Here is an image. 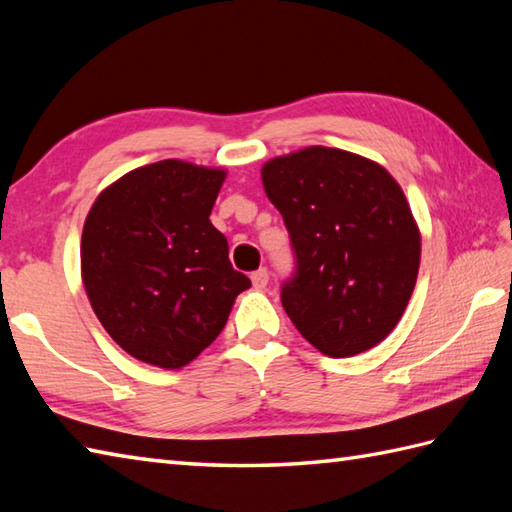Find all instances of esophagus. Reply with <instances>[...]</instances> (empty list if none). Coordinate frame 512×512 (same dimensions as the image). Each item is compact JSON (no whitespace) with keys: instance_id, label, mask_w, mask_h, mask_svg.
<instances>
[{"instance_id":"esophagus-1","label":"esophagus","mask_w":512,"mask_h":512,"mask_svg":"<svg viewBox=\"0 0 512 512\" xmlns=\"http://www.w3.org/2000/svg\"><path fill=\"white\" fill-rule=\"evenodd\" d=\"M250 281H253V286H255V288L264 290V288L268 286V270H266V268H259V270H255V273L250 275Z\"/></svg>"}]
</instances>
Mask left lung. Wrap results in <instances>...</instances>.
Segmentation results:
<instances>
[{
	"instance_id": "1",
	"label": "left lung",
	"mask_w": 512,
	"mask_h": 512,
	"mask_svg": "<svg viewBox=\"0 0 512 512\" xmlns=\"http://www.w3.org/2000/svg\"><path fill=\"white\" fill-rule=\"evenodd\" d=\"M290 233L295 275L281 303L332 358L361 354L396 328L416 286L420 233L400 184L363 156L308 147L262 169Z\"/></svg>"
}]
</instances>
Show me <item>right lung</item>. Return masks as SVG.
Here are the masks:
<instances>
[{"instance_id":"right-lung-1","label":"right lung","mask_w":512,"mask_h":512,"mask_svg":"<svg viewBox=\"0 0 512 512\" xmlns=\"http://www.w3.org/2000/svg\"><path fill=\"white\" fill-rule=\"evenodd\" d=\"M226 173L160 160L110 184L88 213L81 275L107 334L149 365L191 363L250 279L209 215Z\"/></svg>"}]
</instances>
